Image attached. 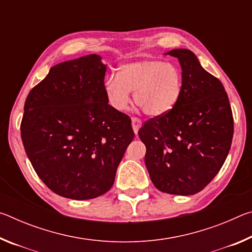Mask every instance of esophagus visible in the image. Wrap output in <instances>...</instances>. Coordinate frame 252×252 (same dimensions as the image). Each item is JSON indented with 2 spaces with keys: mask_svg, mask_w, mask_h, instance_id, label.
I'll use <instances>...</instances> for the list:
<instances>
[{
  "mask_svg": "<svg viewBox=\"0 0 252 252\" xmlns=\"http://www.w3.org/2000/svg\"><path fill=\"white\" fill-rule=\"evenodd\" d=\"M131 122H132V127H133L134 133L136 134V133H138V131H139L140 127H141L142 122H141V120H140V119H138V118H132V119H131Z\"/></svg>",
  "mask_w": 252,
  "mask_h": 252,
  "instance_id": "obj_1",
  "label": "esophagus"
}]
</instances>
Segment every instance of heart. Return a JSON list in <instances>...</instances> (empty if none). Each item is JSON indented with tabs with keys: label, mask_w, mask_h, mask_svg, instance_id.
I'll use <instances>...</instances> for the list:
<instances>
[{
	"label": "heart",
	"mask_w": 252,
	"mask_h": 252,
	"mask_svg": "<svg viewBox=\"0 0 252 252\" xmlns=\"http://www.w3.org/2000/svg\"><path fill=\"white\" fill-rule=\"evenodd\" d=\"M183 90L182 71L172 62L143 59L126 62L119 67L118 76L104 80L109 103L125 111L130 103V92L135 103L150 117H162L176 108Z\"/></svg>",
	"instance_id": "1"
}]
</instances>
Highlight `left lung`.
I'll list each match as a JSON object with an SVG mask.
<instances>
[{"label": "left lung", "instance_id": "8db88e82", "mask_svg": "<svg viewBox=\"0 0 252 252\" xmlns=\"http://www.w3.org/2000/svg\"><path fill=\"white\" fill-rule=\"evenodd\" d=\"M181 65L183 90L171 112L139 130L144 157L158 190L178 195L198 193L222 167L231 147L233 117L222 83L203 69L193 52L171 50Z\"/></svg>", "mask_w": 252, "mask_h": 252}]
</instances>
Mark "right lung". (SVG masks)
<instances>
[{
  "label": "right lung",
  "instance_id": "obj_1",
  "mask_svg": "<svg viewBox=\"0 0 252 252\" xmlns=\"http://www.w3.org/2000/svg\"><path fill=\"white\" fill-rule=\"evenodd\" d=\"M105 71L96 54L59 63L25 100V152L41 180L61 197L88 200L108 192L134 138L131 119L106 99Z\"/></svg>",
  "mask_w": 252,
  "mask_h": 252
}]
</instances>
